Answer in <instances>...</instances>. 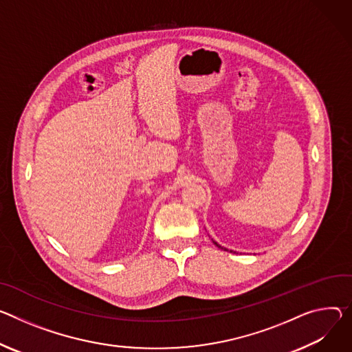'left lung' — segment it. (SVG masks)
Returning a JSON list of instances; mask_svg holds the SVG:
<instances>
[{
    "mask_svg": "<svg viewBox=\"0 0 352 352\" xmlns=\"http://www.w3.org/2000/svg\"><path fill=\"white\" fill-rule=\"evenodd\" d=\"M213 243H214V244H216V245H217V247H219V248H221V250H226V248H225V247H221V245H219V244H217V243H216V241H213ZM230 252H232V251H230Z\"/></svg>",
    "mask_w": 352,
    "mask_h": 352,
    "instance_id": "1",
    "label": "left lung"
}]
</instances>
